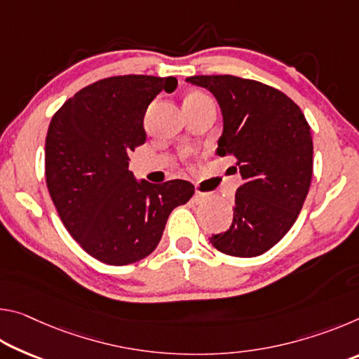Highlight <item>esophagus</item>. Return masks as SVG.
I'll use <instances>...</instances> for the list:
<instances>
[{
	"instance_id": "34e87169",
	"label": "esophagus",
	"mask_w": 359,
	"mask_h": 359,
	"mask_svg": "<svg viewBox=\"0 0 359 359\" xmlns=\"http://www.w3.org/2000/svg\"><path fill=\"white\" fill-rule=\"evenodd\" d=\"M209 198V194L208 193H203V191H194V194H193V203L194 204H203L205 199Z\"/></svg>"
}]
</instances>
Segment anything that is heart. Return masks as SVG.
Instances as JSON below:
<instances>
[{
  "label": "heart",
  "mask_w": 359,
  "mask_h": 359,
  "mask_svg": "<svg viewBox=\"0 0 359 359\" xmlns=\"http://www.w3.org/2000/svg\"><path fill=\"white\" fill-rule=\"evenodd\" d=\"M204 100H210V98L208 95H204L201 92H193L185 98V101H204Z\"/></svg>",
  "instance_id": "obj_1"
}]
</instances>
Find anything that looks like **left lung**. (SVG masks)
Instances as JSON below:
<instances>
[{
    "mask_svg": "<svg viewBox=\"0 0 359 359\" xmlns=\"http://www.w3.org/2000/svg\"><path fill=\"white\" fill-rule=\"evenodd\" d=\"M223 115L218 156H234L242 175L231 226L209 238L231 257L252 258L274 247L306 201L313 171L312 133L299 106L280 90L236 76H193Z\"/></svg>",
    "mask_w": 359,
    "mask_h": 359,
    "instance_id": "1",
    "label": "left lung"
}]
</instances>
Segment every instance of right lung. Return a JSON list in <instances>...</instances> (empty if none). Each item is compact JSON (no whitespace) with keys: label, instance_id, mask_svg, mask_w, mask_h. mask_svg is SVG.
Wrapping results in <instances>:
<instances>
[{"label":"right lung","instance_id":"add662e5","mask_svg":"<svg viewBox=\"0 0 359 359\" xmlns=\"http://www.w3.org/2000/svg\"><path fill=\"white\" fill-rule=\"evenodd\" d=\"M175 77L115 76L82 88L58 109L46 137V182L66 229L85 252L123 266L155 250L171 212L188 203L187 180H136L128 154L145 142L144 115Z\"/></svg>","mask_w":359,"mask_h":359}]
</instances>
